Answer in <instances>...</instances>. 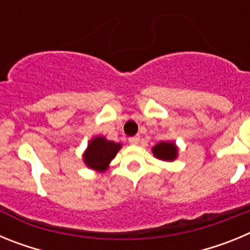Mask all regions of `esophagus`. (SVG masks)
I'll list each match as a JSON object with an SVG mask.
<instances>
[{"label": "esophagus", "instance_id": "1", "mask_svg": "<svg viewBox=\"0 0 250 250\" xmlns=\"http://www.w3.org/2000/svg\"><path fill=\"white\" fill-rule=\"evenodd\" d=\"M139 141H140V138H139V135L131 136V138H129V143H130V144L136 145V144H139Z\"/></svg>", "mask_w": 250, "mask_h": 250}]
</instances>
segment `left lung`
Wrapping results in <instances>:
<instances>
[{
  "mask_svg": "<svg viewBox=\"0 0 250 250\" xmlns=\"http://www.w3.org/2000/svg\"><path fill=\"white\" fill-rule=\"evenodd\" d=\"M154 155L161 160H174L178 154V149H176L175 144L173 143H159L152 149Z\"/></svg>",
  "mask_w": 250,
  "mask_h": 250,
  "instance_id": "1",
  "label": "left lung"
}]
</instances>
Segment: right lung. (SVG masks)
I'll list each match as a JSON object with an SVG mask.
<instances>
[{
    "instance_id": "obj_1",
    "label": "right lung",
    "mask_w": 250,
    "mask_h": 250,
    "mask_svg": "<svg viewBox=\"0 0 250 250\" xmlns=\"http://www.w3.org/2000/svg\"><path fill=\"white\" fill-rule=\"evenodd\" d=\"M120 147V144L98 136L90 141V145L83 155V160L86 165L91 169L105 170Z\"/></svg>"
}]
</instances>
